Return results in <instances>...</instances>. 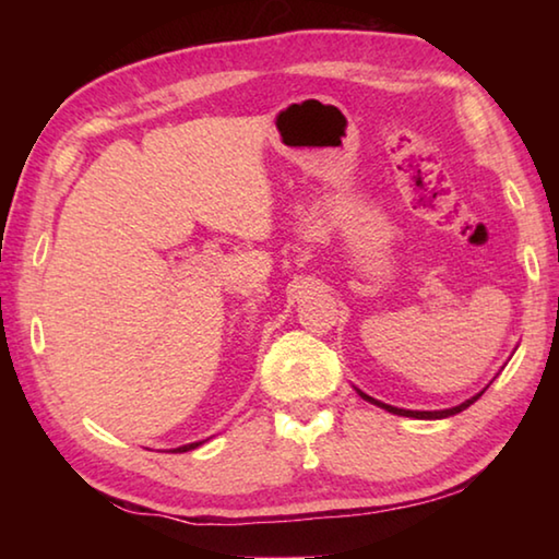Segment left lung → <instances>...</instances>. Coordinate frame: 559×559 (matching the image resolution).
<instances>
[{"mask_svg": "<svg viewBox=\"0 0 559 559\" xmlns=\"http://www.w3.org/2000/svg\"><path fill=\"white\" fill-rule=\"evenodd\" d=\"M357 394L362 396L365 402H370V404H377V406H382V409H386L390 414H400V416H412V419H447V416H453V414H459V412H463V409H468V406L478 400L480 394L484 392H478L476 396H471V400H466V402H461L459 406H451V409H441V412H414V409H400V406H392V404H384V402H380V400H372L370 394H365V392H359L357 390Z\"/></svg>", "mask_w": 559, "mask_h": 559, "instance_id": "obj_1", "label": "left lung"}]
</instances>
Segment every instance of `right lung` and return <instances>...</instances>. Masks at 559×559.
I'll return each mask as SVG.
<instances>
[{
  "instance_id": "obj_1",
  "label": "right lung",
  "mask_w": 559,
  "mask_h": 559,
  "mask_svg": "<svg viewBox=\"0 0 559 559\" xmlns=\"http://www.w3.org/2000/svg\"><path fill=\"white\" fill-rule=\"evenodd\" d=\"M197 447H202V441H194V443H187V447H179V449H175L173 453H185V451H192V449H197Z\"/></svg>"
}]
</instances>
